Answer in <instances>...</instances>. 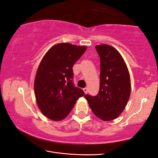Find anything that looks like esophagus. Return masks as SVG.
Segmentation results:
<instances>
[{"mask_svg": "<svg viewBox=\"0 0 158 158\" xmlns=\"http://www.w3.org/2000/svg\"><path fill=\"white\" fill-rule=\"evenodd\" d=\"M83 91L84 92H85V94H87V91H88V89L87 87H85V88H83Z\"/></svg>", "mask_w": 158, "mask_h": 158, "instance_id": "esophagus-1", "label": "esophagus"}]
</instances>
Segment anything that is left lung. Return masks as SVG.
<instances>
[{
  "mask_svg": "<svg viewBox=\"0 0 158 158\" xmlns=\"http://www.w3.org/2000/svg\"><path fill=\"white\" fill-rule=\"evenodd\" d=\"M100 58V91L96 96H84L94 114L104 121L116 118L124 109L131 94L129 70L122 56L107 44L96 46Z\"/></svg>",
  "mask_w": 158,
  "mask_h": 158,
  "instance_id": "1",
  "label": "left lung"
}]
</instances>
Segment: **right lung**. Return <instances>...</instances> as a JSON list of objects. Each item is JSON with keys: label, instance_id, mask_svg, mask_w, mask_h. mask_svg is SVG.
Returning a JSON list of instances; mask_svg holds the SVG:
<instances>
[{"label": "right lung", "instance_id": "add662e5", "mask_svg": "<svg viewBox=\"0 0 158 158\" xmlns=\"http://www.w3.org/2000/svg\"><path fill=\"white\" fill-rule=\"evenodd\" d=\"M87 47L69 43L54 45L40 62L34 81L38 108L49 119L58 121L67 116L76 101L85 93L73 82V67Z\"/></svg>", "mask_w": 158, "mask_h": 158}]
</instances>
